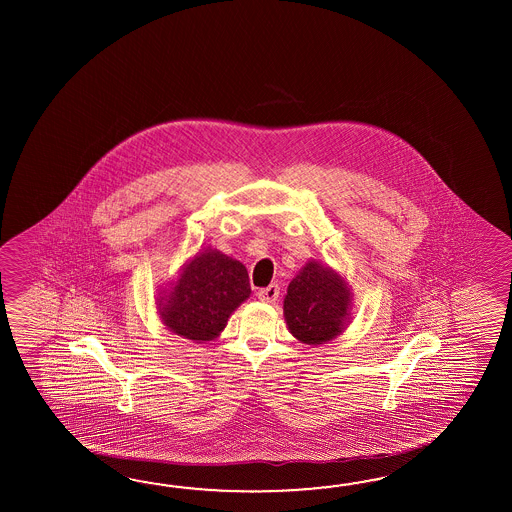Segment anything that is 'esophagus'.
I'll list each match as a JSON object with an SVG mask.
<instances>
[{"label": "esophagus", "mask_w": 512, "mask_h": 512, "mask_svg": "<svg viewBox=\"0 0 512 512\" xmlns=\"http://www.w3.org/2000/svg\"><path fill=\"white\" fill-rule=\"evenodd\" d=\"M280 296V287L276 283H271L269 287H263L258 291V298L263 302H276Z\"/></svg>", "instance_id": "34e87169"}]
</instances>
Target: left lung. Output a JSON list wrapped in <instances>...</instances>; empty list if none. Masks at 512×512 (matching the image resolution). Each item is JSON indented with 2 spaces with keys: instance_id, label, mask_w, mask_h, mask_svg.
Wrapping results in <instances>:
<instances>
[{
  "instance_id": "left-lung-1",
  "label": "left lung",
  "mask_w": 512,
  "mask_h": 512,
  "mask_svg": "<svg viewBox=\"0 0 512 512\" xmlns=\"http://www.w3.org/2000/svg\"><path fill=\"white\" fill-rule=\"evenodd\" d=\"M349 300L348 285L337 272L309 261L287 287L283 315L298 340L322 344L340 331L348 316Z\"/></svg>"
}]
</instances>
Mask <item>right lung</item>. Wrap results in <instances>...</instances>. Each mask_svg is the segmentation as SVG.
<instances>
[{"label":"right lung","mask_w":512,"mask_h":512,"mask_svg":"<svg viewBox=\"0 0 512 512\" xmlns=\"http://www.w3.org/2000/svg\"><path fill=\"white\" fill-rule=\"evenodd\" d=\"M245 265L218 251L197 254L183 269L161 307L164 324L175 335L205 342L218 337L232 311L249 298ZM161 298V300H163Z\"/></svg>","instance_id":"right-lung-1"}]
</instances>
